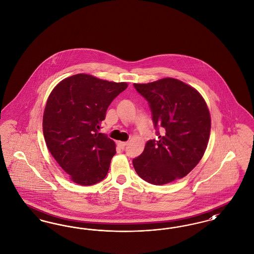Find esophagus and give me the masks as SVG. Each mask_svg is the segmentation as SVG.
I'll return each mask as SVG.
<instances>
[{
    "instance_id": "34e87169",
    "label": "esophagus",
    "mask_w": 254,
    "mask_h": 254,
    "mask_svg": "<svg viewBox=\"0 0 254 254\" xmlns=\"http://www.w3.org/2000/svg\"><path fill=\"white\" fill-rule=\"evenodd\" d=\"M127 142H120V141H118L117 142V144H118V146H120L121 148H124V147H126L127 145Z\"/></svg>"
}]
</instances>
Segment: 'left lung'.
<instances>
[{"instance_id": "1", "label": "left lung", "mask_w": 254, "mask_h": 254, "mask_svg": "<svg viewBox=\"0 0 254 254\" xmlns=\"http://www.w3.org/2000/svg\"><path fill=\"white\" fill-rule=\"evenodd\" d=\"M133 86L148 102L158 136L133 160L135 171L154 185L182 179L199 163L208 144L211 117L206 103L198 91L175 78Z\"/></svg>"}]
</instances>
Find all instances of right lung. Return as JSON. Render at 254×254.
I'll return each mask as SVG.
<instances>
[{
    "label": "right lung",
    "mask_w": 254,
    "mask_h": 254,
    "mask_svg": "<svg viewBox=\"0 0 254 254\" xmlns=\"http://www.w3.org/2000/svg\"><path fill=\"white\" fill-rule=\"evenodd\" d=\"M127 88L125 82L98 79L78 73L52 91L42 120L46 145L73 183L93 185L109 172L115 143L99 132L113 101Z\"/></svg>",
    "instance_id": "obj_1"
}]
</instances>
